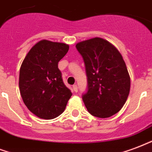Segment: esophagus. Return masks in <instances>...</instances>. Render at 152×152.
Listing matches in <instances>:
<instances>
[{"label":"esophagus","instance_id":"34e87169","mask_svg":"<svg viewBox=\"0 0 152 152\" xmlns=\"http://www.w3.org/2000/svg\"><path fill=\"white\" fill-rule=\"evenodd\" d=\"M72 88H73V90L75 92H77V91H78V87H77V85H76V84H74L73 86H72Z\"/></svg>","mask_w":152,"mask_h":152}]
</instances>
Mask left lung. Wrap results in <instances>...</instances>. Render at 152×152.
I'll list each match as a JSON object with an SVG mask.
<instances>
[{
	"label": "left lung",
	"instance_id": "obj_1",
	"mask_svg": "<svg viewBox=\"0 0 152 152\" xmlns=\"http://www.w3.org/2000/svg\"><path fill=\"white\" fill-rule=\"evenodd\" d=\"M76 48L85 65L88 91L82 99L88 112L99 118L116 114L124 105L131 86L121 54L99 37L78 43Z\"/></svg>",
	"mask_w": 152,
	"mask_h": 152
}]
</instances>
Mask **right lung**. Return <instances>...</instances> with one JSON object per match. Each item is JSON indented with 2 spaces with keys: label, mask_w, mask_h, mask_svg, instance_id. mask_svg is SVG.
I'll use <instances>...</instances> for the list:
<instances>
[{
  "label": "right lung",
  "mask_w": 152,
  "mask_h": 152,
  "mask_svg": "<svg viewBox=\"0 0 152 152\" xmlns=\"http://www.w3.org/2000/svg\"><path fill=\"white\" fill-rule=\"evenodd\" d=\"M69 46L43 40L28 53L20 69L19 88L23 101L37 117L51 120L64 111L72 96L64 85L58 62Z\"/></svg>",
  "instance_id": "obj_1"
}]
</instances>
